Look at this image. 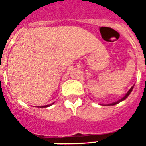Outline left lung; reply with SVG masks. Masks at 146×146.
Instances as JSON below:
<instances>
[{
    "instance_id": "1",
    "label": "left lung",
    "mask_w": 146,
    "mask_h": 146,
    "mask_svg": "<svg viewBox=\"0 0 146 146\" xmlns=\"http://www.w3.org/2000/svg\"><path fill=\"white\" fill-rule=\"evenodd\" d=\"M133 88H134V86H133L129 90L128 92H127V94H126V95H124V97H123V98H121V99H120V100H119V101H117V102H114V103L110 104V105H109V106H114V105H116V104H117V103H119V102H121V101H123V100H124V99H126V98H127V96H128V95H130V94H131V92H132V89H133Z\"/></svg>"
}]
</instances>
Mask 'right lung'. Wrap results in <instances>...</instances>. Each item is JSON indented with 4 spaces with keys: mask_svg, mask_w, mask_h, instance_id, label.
<instances>
[{
    "mask_svg": "<svg viewBox=\"0 0 146 146\" xmlns=\"http://www.w3.org/2000/svg\"><path fill=\"white\" fill-rule=\"evenodd\" d=\"M52 104H53V103H52ZM51 104H50V105H48V106H43V107H48V106H51Z\"/></svg>",
    "mask_w": 146,
    "mask_h": 146,
    "instance_id": "add662e5",
    "label": "right lung"
}]
</instances>
